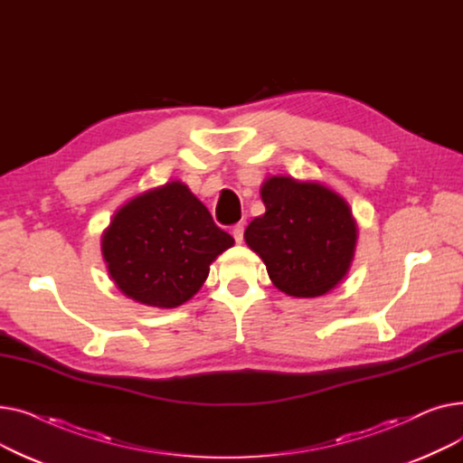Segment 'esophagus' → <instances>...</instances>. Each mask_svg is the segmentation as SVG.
<instances>
[{
  "label": "esophagus",
  "mask_w": 463,
  "mask_h": 463,
  "mask_svg": "<svg viewBox=\"0 0 463 463\" xmlns=\"http://www.w3.org/2000/svg\"><path fill=\"white\" fill-rule=\"evenodd\" d=\"M244 229H246L244 223H236L232 227V236L236 240V244H241V240H244Z\"/></svg>",
  "instance_id": "1"
}]
</instances>
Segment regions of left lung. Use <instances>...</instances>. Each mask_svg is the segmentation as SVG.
<instances>
[{"instance_id": "1", "label": "left lung", "mask_w": 463, "mask_h": 463, "mask_svg": "<svg viewBox=\"0 0 463 463\" xmlns=\"http://www.w3.org/2000/svg\"><path fill=\"white\" fill-rule=\"evenodd\" d=\"M264 215L246 229L248 246L264 260L274 285L288 297L315 298L347 274L356 225L347 203L315 182L266 180Z\"/></svg>"}]
</instances>
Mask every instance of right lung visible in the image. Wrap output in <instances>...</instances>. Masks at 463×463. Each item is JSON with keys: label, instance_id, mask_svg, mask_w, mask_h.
<instances>
[{"label": "right lung", "instance_id": "add662e5", "mask_svg": "<svg viewBox=\"0 0 463 463\" xmlns=\"http://www.w3.org/2000/svg\"><path fill=\"white\" fill-rule=\"evenodd\" d=\"M232 244L187 185L170 182L114 215L103 257L121 293L146 306L176 307L197 293L210 264Z\"/></svg>", "mask_w": 463, "mask_h": 463}]
</instances>
